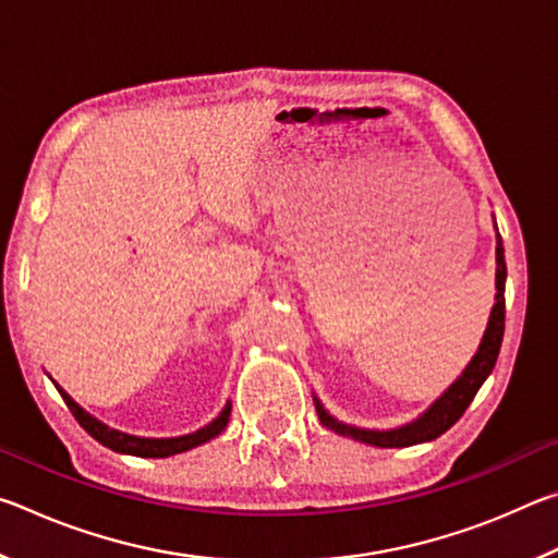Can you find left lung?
Returning a JSON list of instances; mask_svg holds the SVG:
<instances>
[{
  "label": "left lung",
  "instance_id": "1",
  "mask_svg": "<svg viewBox=\"0 0 558 558\" xmlns=\"http://www.w3.org/2000/svg\"><path fill=\"white\" fill-rule=\"evenodd\" d=\"M505 280H507L505 248H502V239H499L497 233V280H495L497 295H495L493 313H489V323L483 335V342H480L475 356L470 359L465 372L450 384V389L442 393L426 413L418 415V418L411 423H405L401 428L366 430V428L347 426V423L337 421L335 415L327 413L325 405L319 403V399L315 396V409L319 415V423L327 426L329 430L339 433V436L354 438L359 442H366V446H376V448H409V446H418V442H428L442 436V433H446L452 423L465 413L472 399H475V393L480 391V386L485 384L487 376L495 369L499 347H502V337H505Z\"/></svg>",
  "mask_w": 558,
  "mask_h": 558
}]
</instances>
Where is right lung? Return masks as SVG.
Segmentation results:
<instances>
[{"label": "right lung", "mask_w": 558, "mask_h": 558, "mask_svg": "<svg viewBox=\"0 0 558 558\" xmlns=\"http://www.w3.org/2000/svg\"><path fill=\"white\" fill-rule=\"evenodd\" d=\"M56 389L63 396L65 405H69L71 413L75 415V421L81 423V428L88 433V436L96 438L100 446H106L116 452H122V456H137V458H169L177 456V452L192 450L196 446H204L206 440H211L219 436V433L229 426V415H231V403L223 405V411L216 415V418L209 423V426L199 428L196 433H189V436H179V438H140V436H128V433H120L116 428L106 426L98 418H93L88 411H83L78 403H75L69 393H65L59 384Z\"/></svg>", "instance_id": "1"}]
</instances>
